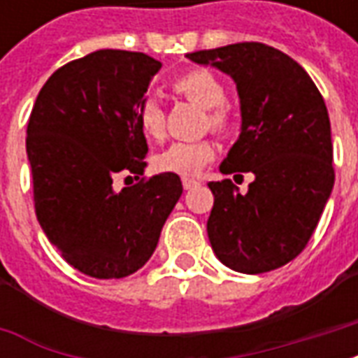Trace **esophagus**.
Listing matches in <instances>:
<instances>
[{
  "instance_id": "obj_1",
  "label": "esophagus",
  "mask_w": 358,
  "mask_h": 358,
  "mask_svg": "<svg viewBox=\"0 0 358 358\" xmlns=\"http://www.w3.org/2000/svg\"><path fill=\"white\" fill-rule=\"evenodd\" d=\"M182 186H184V189H192V187L199 186V180L187 178V176H184V178H182Z\"/></svg>"
}]
</instances>
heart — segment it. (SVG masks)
Returning <instances> with one entry per match:
<instances>
[{
    "label": "heart",
    "mask_w": 358,
    "mask_h": 358,
    "mask_svg": "<svg viewBox=\"0 0 358 358\" xmlns=\"http://www.w3.org/2000/svg\"><path fill=\"white\" fill-rule=\"evenodd\" d=\"M171 88L189 101L205 109V126L213 132L226 134L232 128V117L222 103L226 101V88L217 74L207 69H192L178 74L171 82ZM138 122L141 132L151 140H159L164 134V110L155 99H145L138 109ZM215 157V145L209 140L172 141L155 159L159 171L174 174H195Z\"/></svg>",
    "instance_id": "obj_1"
}]
</instances>
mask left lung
I'll return each instance as SVG.
<instances>
[{
	"instance_id": "1",
	"label": "left lung",
	"mask_w": 358,
	"mask_h": 358,
	"mask_svg": "<svg viewBox=\"0 0 358 358\" xmlns=\"http://www.w3.org/2000/svg\"><path fill=\"white\" fill-rule=\"evenodd\" d=\"M187 59L236 82L241 134L220 172L255 174L248 194L232 180L209 182L213 251L243 274L280 268L305 249L334 187L326 103L297 61L264 43H232L187 53Z\"/></svg>"
}]
</instances>
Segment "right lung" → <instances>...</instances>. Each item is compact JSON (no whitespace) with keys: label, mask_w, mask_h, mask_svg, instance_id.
<instances>
[{"label":"right lung","mask_w":358,"mask_h":358,"mask_svg":"<svg viewBox=\"0 0 358 358\" xmlns=\"http://www.w3.org/2000/svg\"><path fill=\"white\" fill-rule=\"evenodd\" d=\"M159 69L138 51H94L51 74L30 113L36 217L66 263L92 278L130 276L148 263L182 195L174 172L113 186L118 172L143 174L138 109Z\"/></svg>","instance_id":"right-lung-1"}]
</instances>
